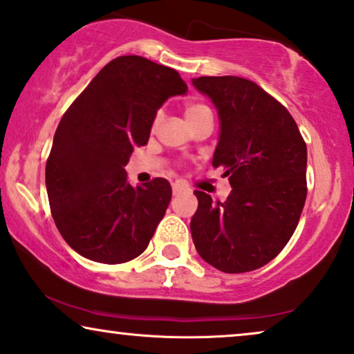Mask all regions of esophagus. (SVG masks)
<instances>
[{"label":"esophagus","instance_id":"obj_1","mask_svg":"<svg viewBox=\"0 0 354 354\" xmlns=\"http://www.w3.org/2000/svg\"><path fill=\"white\" fill-rule=\"evenodd\" d=\"M185 190H187V188L183 187L182 183H174V185H172V194L174 195H180L182 192H185Z\"/></svg>","mask_w":354,"mask_h":354}]
</instances>
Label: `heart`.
Masks as SVG:
<instances>
[{
  "instance_id": "heart-1",
  "label": "heart",
  "mask_w": 354,
  "mask_h": 354,
  "mask_svg": "<svg viewBox=\"0 0 354 354\" xmlns=\"http://www.w3.org/2000/svg\"><path fill=\"white\" fill-rule=\"evenodd\" d=\"M183 113H185L187 122L192 125V123H195L196 120H200V118L203 117V115H208L209 109L206 107L205 104H201V102H187L185 107H183ZM159 120H160V115H156L154 122H153V128L158 127Z\"/></svg>"
}]
</instances>
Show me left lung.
Segmentation results:
<instances>
[{
  "instance_id": "8db88e82",
  "label": "left lung",
  "mask_w": 354,
  "mask_h": 354,
  "mask_svg": "<svg viewBox=\"0 0 354 354\" xmlns=\"http://www.w3.org/2000/svg\"><path fill=\"white\" fill-rule=\"evenodd\" d=\"M194 86L218 109L221 135L213 167H223L232 187L224 203L195 190L194 244L211 267L252 272L284 249L299 223L307 196L306 141L288 109L254 81L200 76Z\"/></svg>"
}]
</instances>
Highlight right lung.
Segmentation results:
<instances>
[{
  "label": "right lung",
  "instance_id": "right-lung-1",
  "mask_svg": "<svg viewBox=\"0 0 354 354\" xmlns=\"http://www.w3.org/2000/svg\"><path fill=\"white\" fill-rule=\"evenodd\" d=\"M185 93L176 70L127 55L107 63L59 120L45 183L53 221L80 255L117 265L146 250L172 188L162 177L131 187L123 167L148 143L160 105Z\"/></svg>",
  "mask_w": 354,
  "mask_h": 354
}]
</instances>
